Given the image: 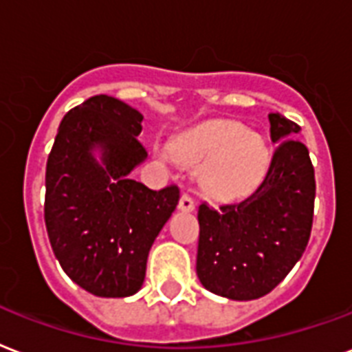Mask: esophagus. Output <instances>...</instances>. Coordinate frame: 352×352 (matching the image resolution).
<instances>
[{
	"mask_svg": "<svg viewBox=\"0 0 352 352\" xmlns=\"http://www.w3.org/2000/svg\"><path fill=\"white\" fill-rule=\"evenodd\" d=\"M179 208L184 212H192L195 210V201L190 194H182L181 201H179Z\"/></svg>",
	"mask_w": 352,
	"mask_h": 352,
	"instance_id": "34e87169",
	"label": "esophagus"
}]
</instances>
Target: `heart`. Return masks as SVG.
I'll return each mask as SVG.
<instances>
[{"instance_id": "1", "label": "heart", "mask_w": 352, "mask_h": 352, "mask_svg": "<svg viewBox=\"0 0 352 352\" xmlns=\"http://www.w3.org/2000/svg\"><path fill=\"white\" fill-rule=\"evenodd\" d=\"M170 153L184 166L203 164L201 188L214 199L251 194L270 166L264 138L229 120H212L188 129L171 142Z\"/></svg>"}]
</instances>
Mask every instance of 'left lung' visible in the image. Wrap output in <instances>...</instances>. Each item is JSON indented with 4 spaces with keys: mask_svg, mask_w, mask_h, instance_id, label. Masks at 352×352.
Instances as JSON below:
<instances>
[{
    "mask_svg": "<svg viewBox=\"0 0 352 352\" xmlns=\"http://www.w3.org/2000/svg\"><path fill=\"white\" fill-rule=\"evenodd\" d=\"M277 144L264 181L240 203L199 205L195 272L212 294L251 301L270 294L301 258L310 240L316 177L295 122L270 114Z\"/></svg>",
    "mask_w": 352,
    "mask_h": 352,
    "instance_id": "8db88e82",
    "label": "left lung"
}]
</instances>
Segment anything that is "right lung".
<instances>
[{"label": "right lung", "instance_id": "right-lung-1", "mask_svg": "<svg viewBox=\"0 0 352 352\" xmlns=\"http://www.w3.org/2000/svg\"><path fill=\"white\" fill-rule=\"evenodd\" d=\"M144 116L94 96L63 118L45 166L44 219L53 253L75 284L98 297H129L146 278L147 254L179 203V186L151 190L129 177L147 157ZM104 151L103 165L91 157Z\"/></svg>", "mask_w": 352, "mask_h": 352}]
</instances>
